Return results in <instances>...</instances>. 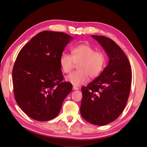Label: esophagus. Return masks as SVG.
<instances>
[{"label": "esophagus", "instance_id": "obj_1", "mask_svg": "<svg viewBox=\"0 0 147 147\" xmlns=\"http://www.w3.org/2000/svg\"><path fill=\"white\" fill-rule=\"evenodd\" d=\"M73 90H78V88H77V87H76V86H73Z\"/></svg>", "mask_w": 147, "mask_h": 147}]
</instances>
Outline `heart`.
<instances>
[{"label":"heart","instance_id":"1","mask_svg":"<svg viewBox=\"0 0 147 147\" xmlns=\"http://www.w3.org/2000/svg\"><path fill=\"white\" fill-rule=\"evenodd\" d=\"M107 61L106 54L102 51H95L88 43H81L71 49V55L63 53L61 54L59 63L64 73H70L77 65V70L66 76L65 80L74 86L86 84L91 78H95L101 73Z\"/></svg>","mask_w":147,"mask_h":147}]
</instances>
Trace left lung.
Instances as JSON below:
<instances>
[{
  "instance_id": "obj_1",
  "label": "left lung",
  "mask_w": 147,
  "mask_h": 147,
  "mask_svg": "<svg viewBox=\"0 0 147 147\" xmlns=\"http://www.w3.org/2000/svg\"><path fill=\"white\" fill-rule=\"evenodd\" d=\"M109 57L108 66L86 87L82 88L80 113L89 123L103 126L123 112L130 93L131 71L127 56L112 39L92 35Z\"/></svg>"
}]
</instances>
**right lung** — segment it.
Masks as SVG:
<instances>
[{"instance_id":"1","label":"right lung","mask_w":147,"mask_h":147,"mask_svg":"<svg viewBox=\"0 0 147 147\" xmlns=\"http://www.w3.org/2000/svg\"><path fill=\"white\" fill-rule=\"evenodd\" d=\"M73 37L63 32L43 31L20 51L15 62L12 79L18 106L30 117L51 120L60 111L73 86L63 82L59 59Z\"/></svg>"}]
</instances>
